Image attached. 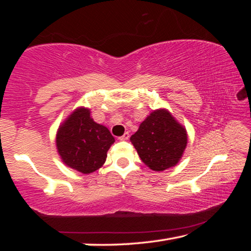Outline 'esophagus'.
<instances>
[{
    "label": "esophagus",
    "instance_id": "34e87169",
    "mask_svg": "<svg viewBox=\"0 0 251 251\" xmlns=\"http://www.w3.org/2000/svg\"><path fill=\"white\" fill-rule=\"evenodd\" d=\"M128 138H129V134L127 133V131H126V133H124V135H122L121 137H118V139H120V141H127V139H128Z\"/></svg>",
    "mask_w": 251,
    "mask_h": 251
}]
</instances>
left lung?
Listing matches in <instances>:
<instances>
[{"label":"left lung","instance_id":"left-lung-1","mask_svg":"<svg viewBox=\"0 0 251 251\" xmlns=\"http://www.w3.org/2000/svg\"><path fill=\"white\" fill-rule=\"evenodd\" d=\"M130 142L146 166L163 172L180 160L187 146V131L167 109L160 108L143 121Z\"/></svg>","mask_w":251,"mask_h":251}]
</instances>
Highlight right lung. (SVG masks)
<instances>
[{"mask_svg":"<svg viewBox=\"0 0 251 251\" xmlns=\"http://www.w3.org/2000/svg\"><path fill=\"white\" fill-rule=\"evenodd\" d=\"M115 142L107 127L97 124L91 109L76 108L59 125L56 148L66 166L82 174L94 173L103 166L107 151Z\"/></svg>","mask_w":251,"mask_h":251,"instance_id":"1","label":"right lung"}]
</instances>
